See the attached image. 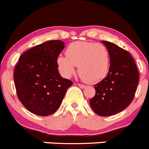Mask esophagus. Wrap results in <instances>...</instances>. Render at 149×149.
<instances>
[{
  "instance_id": "34e87169",
  "label": "esophagus",
  "mask_w": 149,
  "mask_h": 149,
  "mask_svg": "<svg viewBox=\"0 0 149 149\" xmlns=\"http://www.w3.org/2000/svg\"><path fill=\"white\" fill-rule=\"evenodd\" d=\"M78 86H79V87H80V88H81V89L84 88V87H86V86L84 85V84H78Z\"/></svg>"
}]
</instances>
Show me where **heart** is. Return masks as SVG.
I'll return each instance as SVG.
<instances>
[{"instance_id":"obj_1","label":"heart","mask_w":149,"mask_h":149,"mask_svg":"<svg viewBox=\"0 0 149 149\" xmlns=\"http://www.w3.org/2000/svg\"><path fill=\"white\" fill-rule=\"evenodd\" d=\"M67 56L59 55L56 65L63 76L70 78L79 67L80 77L87 83H97L107 76L109 70V53L101 43L78 41L66 50Z\"/></svg>"}]
</instances>
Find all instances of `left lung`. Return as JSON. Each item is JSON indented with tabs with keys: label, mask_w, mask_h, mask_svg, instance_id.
<instances>
[{
	"label": "left lung",
	"mask_w": 149,
	"mask_h": 149,
	"mask_svg": "<svg viewBox=\"0 0 149 149\" xmlns=\"http://www.w3.org/2000/svg\"><path fill=\"white\" fill-rule=\"evenodd\" d=\"M102 42L109 51L110 66L107 76L94 85L95 95L90 104L97 115L110 116L131 104L139 82V72L127 51L109 42Z\"/></svg>",
	"instance_id": "1"
}]
</instances>
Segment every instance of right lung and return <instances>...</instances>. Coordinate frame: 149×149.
Segmentation results:
<instances>
[{"instance_id": "add662e5", "label": "right lung", "mask_w": 149, "mask_h": 149, "mask_svg": "<svg viewBox=\"0 0 149 149\" xmlns=\"http://www.w3.org/2000/svg\"><path fill=\"white\" fill-rule=\"evenodd\" d=\"M61 40H50L23 53L14 71L17 97L31 112L47 116L54 113L73 84L59 73L56 59L65 48Z\"/></svg>"}]
</instances>
